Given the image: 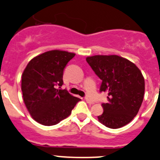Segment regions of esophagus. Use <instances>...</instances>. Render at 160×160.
Returning <instances> with one entry per match:
<instances>
[{
	"instance_id": "obj_1",
	"label": "esophagus",
	"mask_w": 160,
	"mask_h": 160,
	"mask_svg": "<svg viewBox=\"0 0 160 160\" xmlns=\"http://www.w3.org/2000/svg\"><path fill=\"white\" fill-rule=\"evenodd\" d=\"M86 101H87V103H88V104H94V102H93L92 100H90V98H86Z\"/></svg>"
}]
</instances>
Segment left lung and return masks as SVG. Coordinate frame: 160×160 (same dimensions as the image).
<instances>
[{
    "label": "left lung",
    "instance_id": "left-lung-1",
    "mask_svg": "<svg viewBox=\"0 0 160 160\" xmlns=\"http://www.w3.org/2000/svg\"><path fill=\"white\" fill-rule=\"evenodd\" d=\"M87 62L102 80L100 90L107 92L98 121L110 128L128 124L138 114L145 93V80L135 63L117 55L88 56Z\"/></svg>",
    "mask_w": 160,
    "mask_h": 160
}]
</instances>
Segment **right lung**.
Listing matches in <instances>:
<instances>
[{"label":"right lung","instance_id":"right-lung-1","mask_svg":"<svg viewBox=\"0 0 160 160\" xmlns=\"http://www.w3.org/2000/svg\"><path fill=\"white\" fill-rule=\"evenodd\" d=\"M75 53L55 49L32 59L23 71L22 91L23 101L32 118L51 126L70 115L80 98L65 90L56 89L63 84L64 68Z\"/></svg>","mask_w":160,"mask_h":160}]
</instances>
